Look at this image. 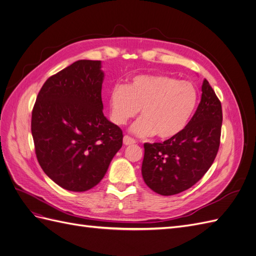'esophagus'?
<instances>
[{"instance_id": "esophagus-1", "label": "esophagus", "mask_w": 256, "mask_h": 256, "mask_svg": "<svg viewBox=\"0 0 256 256\" xmlns=\"http://www.w3.org/2000/svg\"><path fill=\"white\" fill-rule=\"evenodd\" d=\"M136 141L134 140V138H130L129 136H124V144L125 145H132V144H134Z\"/></svg>"}]
</instances>
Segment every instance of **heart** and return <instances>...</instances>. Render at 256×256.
I'll return each mask as SVG.
<instances>
[{
    "mask_svg": "<svg viewBox=\"0 0 256 256\" xmlns=\"http://www.w3.org/2000/svg\"><path fill=\"white\" fill-rule=\"evenodd\" d=\"M194 85L166 74H138L127 85H115L110 92L112 120L124 125L141 109L142 118L131 127L138 136L156 134L170 140L187 127L198 104Z\"/></svg>",
    "mask_w": 256,
    "mask_h": 256,
    "instance_id": "1",
    "label": "heart"
}]
</instances>
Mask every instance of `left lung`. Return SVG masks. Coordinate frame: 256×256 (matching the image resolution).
Listing matches in <instances>:
<instances>
[{
	"mask_svg": "<svg viewBox=\"0 0 256 256\" xmlns=\"http://www.w3.org/2000/svg\"><path fill=\"white\" fill-rule=\"evenodd\" d=\"M222 106L205 79L198 109L182 134L161 143H145L142 176L161 196H173L196 184L218 154Z\"/></svg>",
	"mask_w": 256,
	"mask_h": 256,
	"instance_id": "8db88e82",
	"label": "left lung"
}]
</instances>
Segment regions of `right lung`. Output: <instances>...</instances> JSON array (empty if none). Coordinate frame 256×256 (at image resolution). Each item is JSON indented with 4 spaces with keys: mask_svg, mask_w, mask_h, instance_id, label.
<instances>
[{
    "mask_svg": "<svg viewBox=\"0 0 256 256\" xmlns=\"http://www.w3.org/2000/svg\"><path fill=\"white\" fill-rule=\"evenodd\" d=\"M102 62L80 60L51 76L38 92L30 130L38 164L69 191L95 187L122 145L104 115Z\"/></svg>",
    "mask_w": 256,
    "mask_h": 256,
    "instance_id": "obj_1",
    "label": "right lung"
}]
</instances>
